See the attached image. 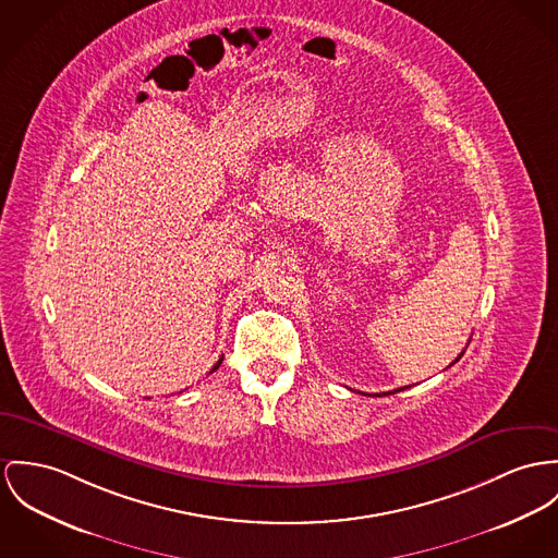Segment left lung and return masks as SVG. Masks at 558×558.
Segmentation results:
<instances>
[{
	"label": "left lung",
	"mask_w": 558,
	"mask_h": 558,
	"mask_svg": "<svg viewBox=\"0 0 558 558\" xmlns=\"http://www.w3.org/2000/svg\"><path fill=\"white\" fill-rule=\"evenodd\" d=\"M461 356H463V352H461V354L454 359V363H457ZM454 363H452V365H454ZM399 390H403V388H395V390H388V392H383V395H392V392H399ZM378 397H380V395H378Z\"/></svg>",
	"instance_id": "left-lung-1"
}]
</instances>
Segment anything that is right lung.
Segmentation results:
<instances>
[{
	"instance_id": "1",
	"label": "right lung",
	"mask_w": 558,
	"mask_h": 558,
	"mask_svg": "<svg viewBox=\"0 0 558 558\" xmlns=\"http://www.w3.org/2000/svg\"><path fill=\"white\" fill-rule=\"evenodd\" d=\"M220 363H222V356H220V359H218V361H216V365H215V367H213V369H210V374H213V372H216V369H218V367H220Z\"/></svg>"
}]
</instances>
